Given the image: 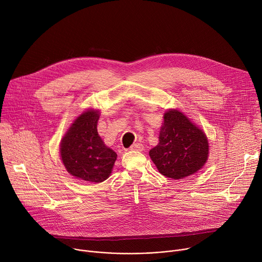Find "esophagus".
Instances as JSON below:
<instances>
[{
	"mask_svg": "<svg viewBox=\"0 0 262 262\" xmlns=\"http://www.w3.org/2000/svg\"><path fill=\"white\" fill-rule=\"evenodd\" d=\"M129 149H130V150H134V151H143L144 146L141 143H136V144L132 145Z\"/></svg>",
	"mask_w": 262,
	"mask_h": 262,
	"instance_id": "esophagus-1",
	"label": "esophagus"
}]
</instances>
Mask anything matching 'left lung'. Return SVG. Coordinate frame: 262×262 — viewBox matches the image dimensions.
Here are the masks:
<instances>
[{
	"mask_svg": "<svg viewBox=\"0 0 262 262\" xmlns=\"http://www.w3.org/2000/svg\"><path fill=\"white\" fill-rule=\"evenodd\" d=\"M159 141L149 156L166 177L182 179L199 171L207 161L206 135L178 110L166 111Z\"/></svg>",
	"mask_w": 262,
	"mask_h": 262,
	"instance_id": "1",
	"label": "left lung"
}]
</instances>
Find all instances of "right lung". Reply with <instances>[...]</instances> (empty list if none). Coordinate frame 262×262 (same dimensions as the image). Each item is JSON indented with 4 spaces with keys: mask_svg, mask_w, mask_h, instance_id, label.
Masks as SVG:
<instances>
[{
    "mask_svg": "<svg viewBox=\"0 0 262 262\" xmlns=\"http://www.w3.org/2000/svg\"><path fill=\"white\" fill-rule=\"evenodd\" d=\"M99 111L87 110L73 121L60 144V155L67 172L89 182L108 178L117 159L97 133Z\"/></svg>",
    "mask_w": 262,
    "mask_h": 262,
    "instance_id": "add662e5",
    "label": "right lung"
}]
</instances>
